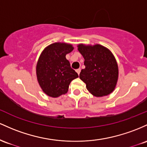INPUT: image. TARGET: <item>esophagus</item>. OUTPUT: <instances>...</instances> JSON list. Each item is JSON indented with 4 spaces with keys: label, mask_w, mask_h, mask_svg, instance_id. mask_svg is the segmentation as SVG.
<instances>
[{
    "label": "esophagus",
    "mask_w": 147,
    "mask_h": 147,
    "mask_svg": "<svg viewBox=\"0 0 147 147\" xmlns=\"http://www.w3.org/2000/svg\"><path fill=\"white\" fill-rule=\"evenodd\" d=\"M76 72H77V74H80V69H76Z\"/></svg>",
    "instance_id": "34e87169"
}]
</instances>
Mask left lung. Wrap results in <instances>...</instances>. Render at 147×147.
<instances>
[{
  "mask_svg": "<svg viewBox=\"0 0 147 147\" xmlns=\"http://www.w3.org/2000/svg\"><path fill=\"white\" fill-rule=\"evenodd\" d=\"M77 47L85 66L79 77L86 84L87 90L96 97L109 95L115 90L119 78L118 65L113 53L98 44H80Z\"/></svg>",
  "mask_w": 147,
  "mask_h": 147,
  "instance_id": "obj_1",
  "label": "left lung"
}]
</instances>
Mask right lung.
Listing matches in <instances>:
<instances>
[{
  "instance_id": "obj_1",
  "label": "right lung",
  "mask_w": 147,
  "mask_h": 147,
  "mask_svg": "<svg viewBox=\"0 0 147 147\" xmlns=\"http://www.w3.org/2000/svg\"><path fill=\"white\" fill-rule=\"evenodd\" d=\"M74 49L71 44L55 42L46 47L39 55L36 66L37 81L49 96L57 98L65 94L71 82L78 77L66 58Z\"/></svg>"
}]
</instances>
